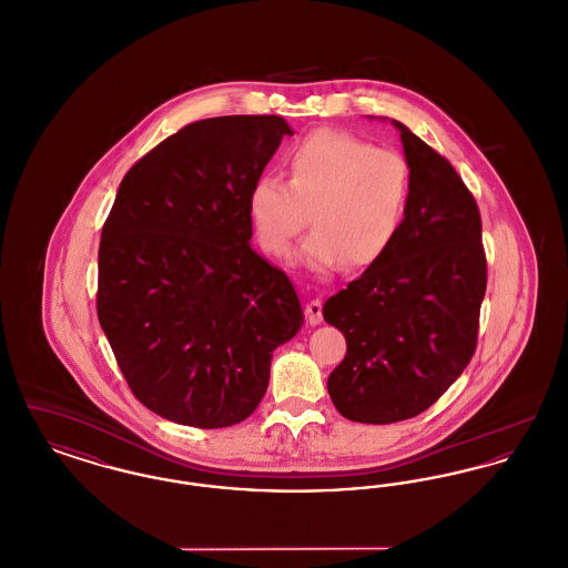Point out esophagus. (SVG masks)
I'll return each mask as SVG.
<instances>
[{
    "instance_id": "obj_1",
    "label": "esophagus",
    "mask_w": 568,
    "mask_h": 568,
    "mask_svg": "<svg viewBox=\"0 0 568 568\" xmlns=\"http://www.w3.org/2000/svg\"><path fill=\"white\" fill-rule=\"evenodd\" d=\"M322 308H324V300L322 297H313V300L306 302L304 311H306V317H308L311 325L322 324V320H324V311Z\"/></svg>"
}]
</instances>
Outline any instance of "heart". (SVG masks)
<instances>
[{
  "label": "heart",
  "instance_id": "obj_1",
  "mask_svg": "<svg viewBox=\"0 0 568 568\" xmlns=\"http://www.w3.org/2000/svg\"><path fill=\"white\" fill-rule=\"evenodd\" d=\"M287 181L262 176L248 213L264 251L287 257L308 225L300 260L315 272L371 266L394 244L410 204V165L357 135L320 130L285 158Z\"/></svg>",
  "mask_w": 568,
  "mask_h": 568
}]
</instances>
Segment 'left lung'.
I'll use <instances>...</instances> for the list:
<instances>
[{"mask_svg":"<svg viewBox=\"0 0 568 568\" xmlns=\"http://www.w3.org/2000/svg\"><path fill=\"white\" fill-rule=\"evenodd\" d=\"M413 191L387 253L325 302L347 341L327 378L338 413L394 424L433 406L477 349L487 260L477 200L447 158L403 123Z\"/></svg>","mask_w":568,"mask_h":568,"instance_id":"8db88e82","label":"left lung"}]
</instances>
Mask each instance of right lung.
<instances>
[{"label": "right lung", "mask_w": 568, "mask_h": 568, "mask_svg": "<svg viewBox=\"0 0 568 568\" xmlns=\"http://www.w3.org/2000/svg\"><path fill=\"white\" fill-rule=\"evenodd\" d=\"M283 135L276 114L190 123L128 170L104 221L98 320L132 394L174 424L246 419L302 325L287 274L248 244V193Z\"/></svg>", "instance_id": "add662e5"}]
</instances>
